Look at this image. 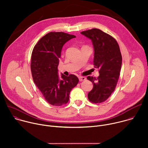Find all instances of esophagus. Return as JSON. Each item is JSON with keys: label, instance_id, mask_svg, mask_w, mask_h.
Listing matches in <instances>:
<instances>
[{"label": "esophagus", "instance_id": "obj_1", "mask_svg": "<svg viewBox=\"0 0 148 148\" xmlns=\"http://www.w3.org/2000/svg\"><path fill=\"white\" fill-rule=\"evenodd\" d=\"M78 79H79V81H84L86 79V78L84 77H78Z\"/></svg>", "mask_w": 148, "mask_h": 148}]
</instances>
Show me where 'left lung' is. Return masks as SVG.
<instances>
[{
  "instance_id": "1",
  "label": "left lung",
  "mask_w": 148,
  "mask_h": 148,
  "mask_svg": "<svg viewBox=\"0 0 148 148\" xmlns=\"http://www.w3.org/2000/svg\"><path fill=\"white\" fill-rule=\"evenodd\" d=\"M82 34L91 40L94 49V65L99 69L98 78L88 76L93 84L88 98L92 103L107 100L114 92L117 84L122 66V56L116 40L98 29L84 31Z\"/></svg>"
}]
</instances>
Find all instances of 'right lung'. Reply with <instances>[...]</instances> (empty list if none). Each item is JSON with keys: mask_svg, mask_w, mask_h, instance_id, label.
I'll return each mask as SVG.
<instances>
[{"mask_svg": "<svg viewBox=\"0 0 148 148\" xmlns=\"http://www.w3.org/2000/svg\"><path fill=\"white\" fill-rule=\"evenodd\" d=\"M75 36L64 32H50L41 37L32 54L31 71L33 81L45 99L54 106L69 101L71 90L79 81L77 76L58 74L57 67L64 45Z\"/></svg>", "mask_w": 148, "mask_h": 148, "instance_id": "right-lung-1", "label": "right lung"}]
</instances>
